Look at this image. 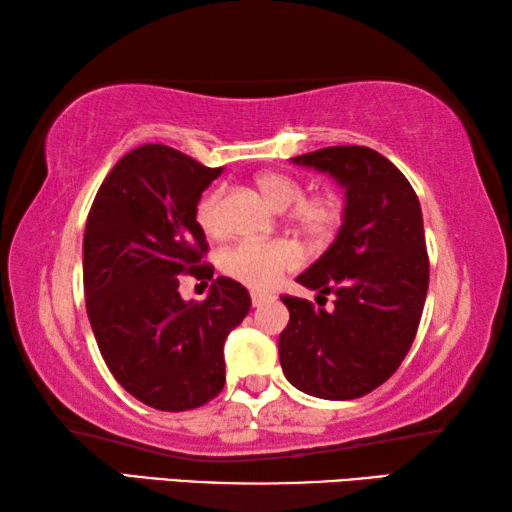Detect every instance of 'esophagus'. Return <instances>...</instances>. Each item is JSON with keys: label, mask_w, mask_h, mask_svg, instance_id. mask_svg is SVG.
Instances as JSON below:
<instances>
[{"label": "esophagus", "mask_w": 512, "mask_h": 512, "mask_svg": "<svg viewBox=\"0 0 512 512\" xmlns=\"http://www.w3.org/2000/svg\"><path fill=\"white\" fill-rule=\"evenodd\" d=\"M250 298H253V307H262L264 302L271 300V296H268V293H257V291L250 293Z\"/></svg>", "instance_id": "1"}]
</instances>
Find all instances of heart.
Here are the masks:
<instances>
[{"label": "heart", "instance_id": "1", "mask_svg": "<svg viewBox=\"0 0 512 512\" xmlns=\"http://www.w3.org/2000/svg\"><path fill=\"white\" fill-rule=\"evenodd\" d=\"M257 185L277 210H287L289 207V221L309 239H329L336 232V228H339L341 205L334 194L305 196V187H302L300 180L280 171L262 173L257 178ZM221 203V187L207 192L198 201L196 221L207 235H221ZM300 262V248L291 244V241H241V244L225 250L221 257V268L232 280L246 284L250 289L266 291L284 273L298 268Z\"/></svg>", "mask_w": 512, "mask_h": 512}]
</instances>
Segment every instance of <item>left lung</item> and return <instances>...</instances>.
Here are the masks:
<instances>
[{
	"instance_id": "obj_1",
	"label": "left lung",
	"mask_w": 512,
	"mask_h": 512,
	"mask_svg": "<svg viewBox=\"0 0 512 512\" xmlns=\"http://www.w3.org/2000/svg\"><path fill=\"white\" fill-rule=\"evenodd\" d=\"M345 187L343 225L325 255L296 277L334 293V309L282 296L289 325L280 363L298 391L357 400L393 375L418 332L429 289L420 201L409 180L368 146H327L293 158Z\"/></svg>"
}]
</instances>
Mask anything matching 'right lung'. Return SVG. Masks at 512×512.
Listing matches in <instances>:
<instances>
[{
    "label": "right lung",
    "instance_id": "obj_1",
    "mask_svg": "<svg viewBox=\"0 0 512 512\" xmlns=\"http://www.w3.org/2000/svg\"><path fill=\"white\" fill-rule=\"evenodd\" d=\"M221 171L171 146H137L110 169L85 223L94 339L112 377L158 411L198 409L221 393L223 343L250 311L246 287L230 277H216L203 303L177 293L180 274L212 279L196 205Z\"/></svg>",
    "mask_w": 512,
    "mask_h": 512
}]
</instances>
